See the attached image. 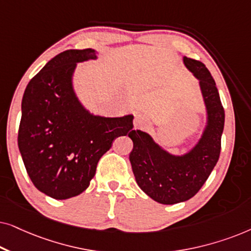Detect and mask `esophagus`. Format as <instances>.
<instances>
[{
	"label": "esophagus",
	"instance_id": "esophagus-1",
	"mask_svg": "<svg viewBox=\"0 0 251 251\" xmlns=\"http://www.w3.org/2000/svg\"><path fill=\"white\" fill-rule=\"evenodd\" d=\"M133 125H135V128H137V129H144L147 126V120L145 116H143L142 114H137L135 116Z\"/></svg>",
	"mask_w": 251,
	"mask_h": 251
}]
</instances>
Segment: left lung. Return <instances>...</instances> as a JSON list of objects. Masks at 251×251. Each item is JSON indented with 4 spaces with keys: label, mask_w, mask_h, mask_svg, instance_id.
I'll return each mask as SVG.
<instances>
[{
    "label": "left lung",
    "mask_w": 251,
    "mask_h": 251,
    "mask_svg": "<svg viewBox=\"0 0 251 251\" xmlns=\"http://www.w3.org/2000/svg\"><path fill=\"white\" fill-rule=\"evenodd\" d=\"M184 64L200 81L208 122L203 135L190 153L169 154L150 135L133 130L129 137L133 149L129 159L138 186L162 204H175L193 198L203 186L219 159L225 112L210 72L201 61L184 57Z\"/></svg>",
    "instance_id": "obj_1"
}]
</instances>
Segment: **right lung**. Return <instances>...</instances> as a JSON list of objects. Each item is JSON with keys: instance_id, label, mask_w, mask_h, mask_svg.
Returning a JSON list of instances; mask_svg holds the SVG:
<instances>
[{"instance_id": "add662e5", "label": "right lung", "mask_w": 251, "mask_h": 251, "mask_svg": "<svg viewBox=\"0 0 251 251\" xmlns=\"http://www.w3.org/2000/svg\"><path fill=\"white\" fill-rule=\"evenodd\" d=\"M95 50H66L27 84L22 101L18 146L34 186L57 200L81 194L115 138L133 130V116L102 118L85 111L74 94L76 63Z\"/></svg>"}]
</instances>
